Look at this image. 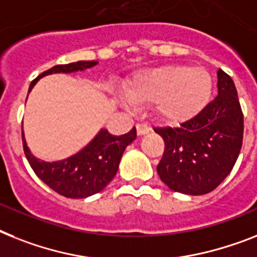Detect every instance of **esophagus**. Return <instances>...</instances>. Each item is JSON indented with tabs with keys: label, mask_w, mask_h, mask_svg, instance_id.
<instances>
[{
	"label": "esophagus",
	"mask_w": 257,
	"mask_h": 257,
	"mask_svg": "<svg viewBox=\"0 0 257 257\" xmlns=\"http://www.w3.org/2000/svg\"><path fill=\"white\" fill-rule=\"evenodd\" d=\"M137 131L139 135H144V134H148L151 131V127L147 123H137Z\"/></svg>",
	"instance_id": "34e87169"
}]
</instances>
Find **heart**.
<instances>
[{
	"label": "heart",
	"mask_w": 257,
	"mask_h": 257,
	"mask_svg": "<svg viewBox=\"0 0 257 257\" xmlns=\"http://www.w3.org/2000/svg\"><path fill=\"white\" fill-rule=\"evenodd\" d=\"M213 80L203 68L164 65L146 71L127 86L126 94L137 106L156 102L159 114L172 122L188 119L209 101Z\"/></svg>",
	"instance_id": "1"
}]
</instances>
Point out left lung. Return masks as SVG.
<instances>
[{
    "instance_id": "8db88e82",
    "label": "left lung",
    "mask_w": 257,
    "mask_h": 257,
    "mask_svg": "<svg viewBox=\"0 0 257 257\" xmlns=\"http://www.w3.org/2000/svg\"><path fill=\"white\" fill-rule=\"evenodd\" d=\"M165 143L158 164L162 181L175 192L201 196L234 168L243 143V111L232 78L218 71V95L177 127H155Z\"/></svg>"
}]
</instances>
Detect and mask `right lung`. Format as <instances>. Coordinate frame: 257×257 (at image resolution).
Here are the masks:
<instances>
[{
    "mask_svg": "<svg viewBox=\"0 0 257 257\" xmlns=\"http://www.w3.org/2000/svg\"><path fill=\"white\" fill-rule=\"evenodd\" d=\"M97 61H76L69 64L55 65L48 71L40 73L31 81L29 93L40 77L52 73H71L92 68ZM137 139V128L133 127L124 135H111L102 128L98 135L85 148L71 158L60 162H42L30 152L25 135L22 133L23 151L35 175L52 190L67 198H85L105 189L114 179L123 151Z\"/></svg>",
    "mask_w": 257,
    "mask_h": 257,
    "instance_id": "obj_1",
    "label": "right lung"
}]
</instances>
